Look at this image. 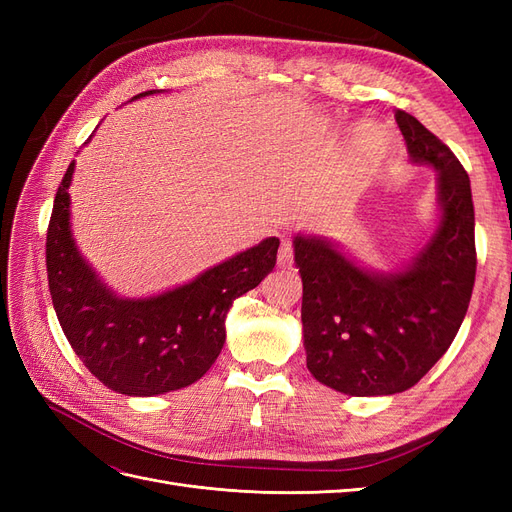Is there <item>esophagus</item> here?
<instances>
[{
	"mask_svg": "<svg viewBox=\"0 0 512 512\" xmlns=\"http://www.w3.org/2000/svg\"><path fill=\"white\" fill-rule=\"evenodd\" d=\"M292 260H294L292 243H290V241H282L280 252H277V265H280V267H290Z\"/></svg>",
	"mask_w": 512,
	"mask_h": 512,
	"instance_id": "1",
	"label": "esophagus"
}]
</instances>
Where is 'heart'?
<instances>
[{
	"instance_id": "b5f03b06",
	"label": "heart",
	"mask_w": 512,
	"mask_h": 512,
	"mask_svg": "<svg viewBox=\"0 0 512 512\" xmlns=\"http://www.w3.org/2000/svg\"><path fill=\"white\" fill-rule=\"evenodd\" d=\"M359 143H361V147H363L365 151L376 153V151H380V147H382V132H380L376 126H365V128L361 130Z\"/></svg>"
}]
</instances>
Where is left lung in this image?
<instances>
[{
    "label": "left lung",
    "instance_id": "left-lung-1",
    "mask_svg": "<svg viewBox=\"0 0 512 512\" xmlns=\"http://www.w3.org/2000/svg\"><path fill=\"white\" fill-rule=\"evenodd\" d=\"M395 119L410 160L438 173L440 222L429 243L406 269L378 273L324 237L292 241L307 369L352 397L395 395L421 380L453 344L476 277L468 173L416 117L397 111Z\"/></svg>",
    "mask_w": 512,
    "mask_h": 512
}]
</instances>
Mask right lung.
Returning <instances> with one entry per match:
<instances>
[{
  "label": "right lung",
  "instance_id": "right-lung-1",
  "mask_svg": "<svg viewBox=\"0 0 512 512\" xmlns=\"http://www.w3.org/2000/svg\"><path fill=\"white\" fill-rule=\"evenodd\" d=\"M149 94L156 89L136 98ZM72 173L74 162L59 183L46 230L49 290L72 350L104 386L121 395L153 397L190 386L222 352L232 301L273 271L280 239H262L156 297L123 299L76 250L68 194Z\"/></svg>",
  "mask_w": 512,
  "mask_h": 512
}]
</instances>
